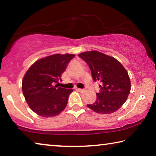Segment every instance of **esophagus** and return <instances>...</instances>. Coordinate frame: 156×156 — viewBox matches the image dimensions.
Instances as JSON below:
<instances>
[{"label": "esophagus", "mask_w": 156, "mask_h": 156, "mask_svg": "<svg viewBox=\"0 0 156 156\" xmlns=\"http://www.w3.org/2000/svg\"><path fill=\"white\" fill-rule=\"evenodd\" d=\"M77 90H78L79 91L81 92V93H83V92L85 91V89H77Z\"/></svg>", "instance_id": "obj_1"}]
</instances>
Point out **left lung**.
<instances>
[{"mask_svg": "<svg viewBox=\"0 0 156 156\" xmlns=\"http://www.w3.org/2000/svg\"><path fill=\"white\" fill-rule=\"evenodd\" d=\"M86 62L94 81L101 83L94 103L87 105L98 113L109 114L122 106L130 93L131 83L128 73L114 58L96 51L78 55Z\"/></svg>", "mask_w": 156, "mask_h": 156, "instance_id": "8db88e82", "label": "left lung"}]
</instances>
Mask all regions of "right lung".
<instances>
[{"label": "right lung", "mask_w": 156, "mask_h": 156, "mask_svg": "<svg viewBox=\"0 0 156 156\" xmlns=\"http://www.w3.org/2000/svg\"><path fill=\"white\" fill-rule=\"evenodd\" d=\"M75 55L54 54L34 63L23 78L22 89L30 109L43 117L58 115L65 109L72 89L58 86Z\"/></svg>", "instance_id": "1"}]
</instances>
